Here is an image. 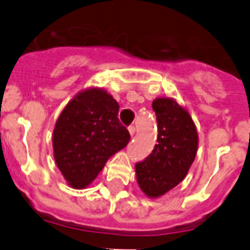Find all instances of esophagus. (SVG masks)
<instances>
[{
    "label": "esophagus",
    "instance_id": "obj_1",
    "mask_svg": "<svg viewBox=\"0 0 250 250\" xmlns=\"http://www.w3.org/2000/svg\"><path fill=\"white\" fill-rule=\"evenodd\" d=\"M128 130H129V134L130 136H134V133H136V128H134V125H129L128 127Z\"/></svg>",
    "mask_w": 250,
    "mask_h": 250
}]
</instances>
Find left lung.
Listing matches in <instances>:
<instances>
[{
  "label": "left lung",
  "instance_id": "1",
  "mask_svg": "<svg viewBox=\"0 0 250 250\" xmlns=\"http://www.w3.org/2000/svg\"><path fill=\"white\" fill-rule=\"evenodd\" d=\"M157 116V144L148 157L136 164L137 181L148 197L157 199L185 179L193 163L199 136L190 113L175 100L153 101Z\"/></svg>",
  "mask_w": 250,
  "mask_h": 250
}]
</instances>
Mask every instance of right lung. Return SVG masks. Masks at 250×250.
<instances>
[{
	"label": "right lung",
	"instance_id": "1",
	"mask_svg": "<svg viewBox=\"0 0 250 250\" xmlns=\"http://www.w3.org/2000/svg\"><path fill=\"white\" fill-rule=\"evenodd\" d=\"M117 101L102 88L79 92L60 113L53 133L54 159L71 188L90 185L107 160L125 148L129 132Z\"/></svg>",
	"mask_w": 250,
	"mask_h": 250
}]
</instances>
